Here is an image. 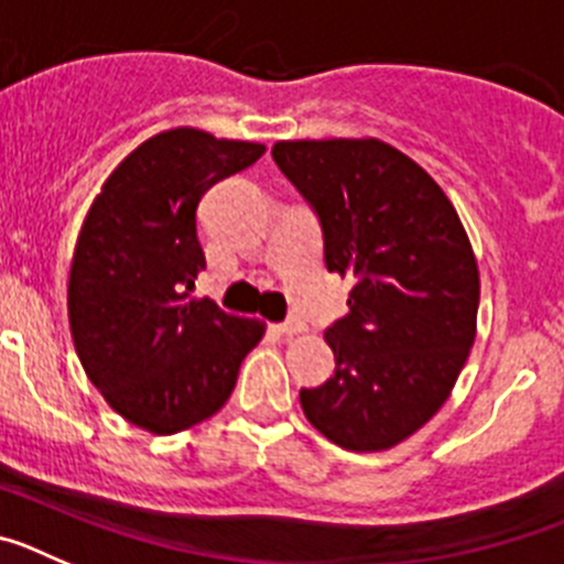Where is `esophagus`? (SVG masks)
<instances>
[{
    "instance_id": "esophagus-1",
    "label": "esophagus",
    "mask_w": 564,
    "mask_h": 564,
    "mask_svg": "<svg viewBox=\"0 0 564 564\" xmlns=\"http://www.w3.org/2000/svg\"><path fill=\"white\" fill-rule=\"evenodd\" d=\"M276 330L282 333V336H299V333H305V322H302V318H288V322L276 325Z\"/></svg>"
}]
</instances>
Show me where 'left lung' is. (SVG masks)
Masks as SVG:
<instances>
[{"label": "left lung", "mask_w": 564, "mask_h": 564, "mask_svg": "<svg viewBox=\"0 0 564 564\" xmlns=\"http://www.w3.org/2000/svg\"><path fill=\"white\" fill-rule=\"evenodd\" d=\"M279 172L318 217L325 265L352 279L325 338L336 372L299 401L327 441L390 449L449 398L477 333L480 273L443 188L376 138L279 141Z\"/></svg>", "instance_id": "left-lung-1"}]
</instances>
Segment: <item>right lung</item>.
I'll return each mask as SVG.
<instances>
[{
  "label": "right lung",
  "instance_id": "obj_1",
  "mask_svg": "<svg viewBox=\"0 0 564 564\" xmlns=\"http://www.w3.org/2000/svg\"><path fill=\"white\" fill-rule=\"evenodd\" d=\"M262 152L188 127L154 134L109 174L78 234L67 285L76 352L109 406L154 435L220 410L265 333L192 296L206 268L203 194Z\"/></svg>",
  "mask_w": 564,
  "mask_h": 564
}]
</instances>
